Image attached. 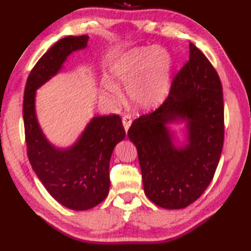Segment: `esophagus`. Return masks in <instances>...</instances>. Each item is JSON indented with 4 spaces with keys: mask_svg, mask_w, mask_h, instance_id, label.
Listing matches in <instances>:
<instances>
[{
    "mask_svg": "<svg viewBox=\"0 0 251 251\" xmlns=\"http://www.w3.org/2000/svg\"><path fill=\"white\" fill-rule=\"evenodd\" d=\"M131 125V116L129 114H126L123 116V126H124L125 130L127 131L129 128V126Z\"/></svg>",
    "mask_w": 251,
    "mask_h": 251,
    "instance_id": "34e87169",
    "label": "esophagus"
}]
</instances>
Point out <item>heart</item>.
<instances>
[{
    "instance_id": "1",
    "label": "heart",
    "mask_w": 251,
    "mask_h": 251,
    "mask_svg": "<svg viewBox=\"0 0 251 251\" xmlns=\"http://www.w3.org/2000/svg\"><path fill=\"white\" fill-rule=\"evenodd\" d=\"M172 61L158 47H137L123 54L112 63L110 79L117 87L127 89L137 108L151 109L159 104L167 94ZM117 95L113 85L106 86Z\"/></svg>"
}]
</instances>
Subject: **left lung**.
Instances as JSON below:
<instances>
[{
	"label": "left lung",
	"instance_id": "left-lung-1",
	"mask_svg": "<svg viewBox=\"0 0 251 251\" xmlns=\"http://www.w3.org/2000/svg\"><path fill=\"white\" fill-rule=\"evenodd\" d=\"M222 85L206 56L190 43V58L173 79L166 100L138 117L128 138L138 151L143 190L166 209L191 205L211 182L225 139ZM187 123L186 145L176 146L167 126Z\"/></svg>",
	"mask_w": 251,
	"mask_h": 251
}]
</instances>
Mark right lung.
Masks as SVG:
<instances>
[{"instance_id": "1", "label": "right lung", "mask_w": 251, "mask_h": 251, "mask_svg": "<svg viewBox=\"0 0 251 251\" xmlns=\"http://www.w3.org/2000/svg\"><path fill=\"white\" fill-rule=\"evenodd\" d=\"M89 36H67L52 45L30 72L24 96V124L28 157L47 192L69 209L87 210L109 193L110 158L125 138L119 115L95 116L76 142L67 149L52 146L35 113L36 89L55 76L73 51L87 47Z\"/></svg>"}]
</instances>
